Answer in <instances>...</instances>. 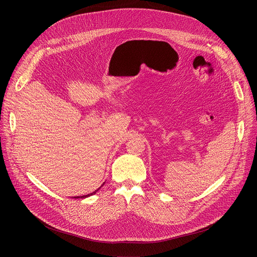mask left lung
<instances>
[{
    "label": "left lung",
    "mask_w": 257,
    "mask_h": 257,
    "mask_svg": "<svg viewBox=\"0 0 257 257\" xmlns=\"http://www.w3.org/2000/svg\"><path fill=\"white\" fill-rule=\"evenodd\" d=\"M98 190H99V188H98ZM98 190H96V191H94V192H93V193H91V194H88V195H84V196H81V197H77V198H81V199H83V198H86V197L92 196V195H94V194H96V193L98 192Z\"/></svg>",
    "instance_id": "8db88e82"
}]
</instances>
